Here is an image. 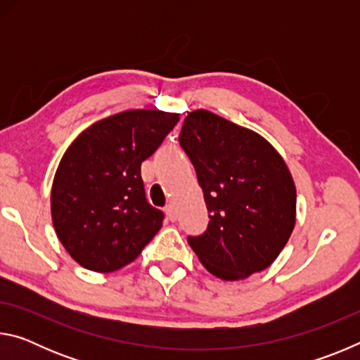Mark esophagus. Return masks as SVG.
Segmentation results:
<instances>
[{"label":"esophagus","instance_id":"esophagus-1","mask_svg":"<svg viewBox=\"0 0 360 360\" xmlns=\"http://www.w3.org/2000/svg\"><path fill=\"white\" fill-rule=\"evenodd\" d=\"M165 212H167V216H168L169 221H176V212H174L173 205H168L167 208H165Z\"/></svg>","mask_w":360,"mask_h":360}]
</instances>
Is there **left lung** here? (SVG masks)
I'll return each instance as SVG.
<instances>
[{"label":"left lung","mask_w":360,"mask_h":360,"mask_svg":"<svg viewBox=\"0 0 360 360\" xmlns=\"http://www.w3.org/2000/svg\"><path fill=\"white\" fill-rule=\"evenodd\" d=\"M205 193L210 224L188 236L212 275L236 281L270 266L295 225L297 193L276 149L214 112H188L179 135Z\"/></svg>","instance_id":"left-lung-1"}]
</instances>
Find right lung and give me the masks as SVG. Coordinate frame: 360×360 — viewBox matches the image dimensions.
I'll return each instance as SVG.
<instances>
[{"mask_svg": "<svg viewBox=\"0 0 360 360\" xmlns=\"http://www.w3.org/2000/svg\"><path fill=\"white\" fill-rule=\"evenodd\" d=\"M179 115L131 109L95 122L65 152L52 184L57 236L79 265L109 273L135 260L165 214L146 198L141 163Z\"/></svg>", "mask_w": 360, "mask_h": 360, "instance_id": "add662e5", "label": "right lung"}]
</instances>
